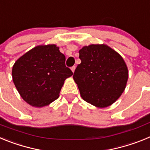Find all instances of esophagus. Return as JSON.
Listing matches in <instances>:
<instances>
[{
	"label": "esophagus",
	"mask_w": 150,
	"mask_h": 150,
	"mask_svg": "<svg viewBox=\"0 0 150 150\" xmlns=\"http://www.w3.org/2000/svg\"><path fill=\"white\" fill-rule=\"evenodd\" d=\"M75 69H76V67H75V66H73V67H71V71H72L73 73H74V71H75Z\"/></svg>",
	"instance_id": "1"
}]
</instances>
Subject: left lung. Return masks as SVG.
<instances>
[{"mask_svg":"<svg viewBox=\"0 0 150 150\" xmlns=\"http://www.w3.org/2000/svg\"><path fill=\"white\" fill-rule=\"evenodd\" d=\"M81 63L74 74L82 98L104 108L112 105L125 89L128 70L122 57L106 44H91L79 51Z\"/></svg>","mask_w":150,"mask_h":150,"instance_id":"8db88e82","label":"left lung"}]
</instances>
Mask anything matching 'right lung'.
Instances as JSON below:
<instances>
[{"instance_id":"obj_1","label":"right lung","mask_w":150,"mask_h":150,"mask_svg":"<svg viewBox=\"0 0 150 150\" xmlns=\"http://www.w3.org/2000/svg\"><path fill=\"white\" fill-rule=\"evenodd\" d=\"M73 72L55 44L39 45L18 59L12 69L13 81L22 99L43 107L59 97L64 80Z\"/></svg>"}]
</instances>
